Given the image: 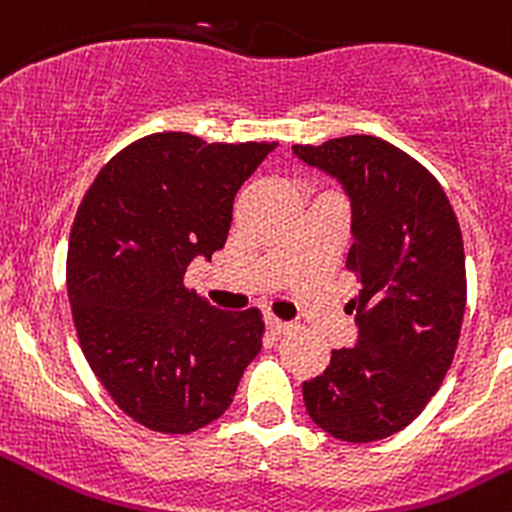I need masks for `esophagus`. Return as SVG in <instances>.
Returning <instances> with one entry per match:
<instances>
[{
	"label": "esophagus",
	"instance_id": "obj_1",
	"mask_svg": "<svg viewBox=\"0 0 512 512\" xmlns=\"http://www.w3.org/2000/svg\"><path fill=\"white\" fill-rule=\"evenodd\" d=\"M267 327H270L275 335H285V332H290L295 325H292V322L280 320V317H275V315H267Z\"/></svg>",
	"mask_w": 512,
	"mask_h": 512
}]
</instances>
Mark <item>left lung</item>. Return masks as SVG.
<instances>
[{
	"instance_id": "left-lung-1",
	"label": "left lung",
	"mask_w": 512,
	"mask_h": 512,
	"mask_svg": "<svg viewBox=\"0 0 512 512\" xmlns=\"http://www.w3.org/2000/svg\"><path fill=\"white\" fill-rule=\"evenodd\" d=\"M292 152L345 187V265L362 285L350 302L355 347L332 350L322 375L302 382V398L332 438L372 443L408 428L443 385L468 300L463 235L440 182L380 137H337Z\"/></svg>"
}]
</instances>
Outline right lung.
<instances>
[{
    "instance_id": "1",
    "label": "right lung",
    "mask_w": 512,
    "mask_h": 512,
    "mask_svg": "<svg viewBox=\"0 0 512 512\" xmlns=\"http://www.w3.org/2000/svg\"><path fill=\"white\" fill-rule=\"evenodd\" d=\"M277 142L207 145L157 132L114 155L69 232L67 292L79 345L109 398L167 435L230 408L262 350V312H225L185 287L230 232L232 202Z\"/></svg>"
}]
</instances>
